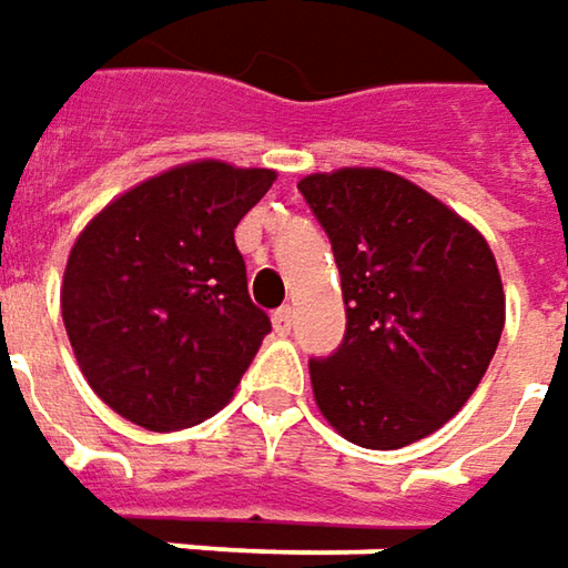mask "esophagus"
<instances>
[{"label": "esophagus", "mask_w": 568, "mask_h": 568, "mask_svg": "<svg viewBox=\"0 0 568 568\" xmlns=\"http://www.w3.org/2000/svg\"><path fill=\"white\" fill-rule=\"evenodd\" d=\"M292 324H295V311L292 308H280L276 314H273V327H276V333H288L292 331Z\"/></svg>", "instance_id": "esophagus-1"}]
</instances>
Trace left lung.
Segmentation results:
<instances>
[{"label": "left lung", "mask_w": 568, "mask_h": 568, "mask_svg": "<svg viewBox=\"0 0 568 568\" xmlns=\"http://www.w3.org/2000/svg\"><path fill=\"white\" fill-rule=\"evenodd\" d=\"M331 237L346 333L311 358L317 409L343 438L394 452L470 400L506 324L486 237L423 186L382 168L298 181Z\"/></svg>", "instance_id": "obj_1"}]
</instances>
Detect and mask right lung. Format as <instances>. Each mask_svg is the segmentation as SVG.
Returning <instances> with one entry per match:
<instances>
[{"label":"right lung","instance_id":"obj_1","mask_svg":"<svg viewBox=\"0 0 568 568\" xmlns=\"http://www.w3.org/2000/svg\"><path fill=\"white\" fill-rule=\"evenodd\" d=\"M273 181L270 168L178 164L116 196L75 237L62 324L91 390L123 419L178 432L232 400L270 333L235 229Z\"/></svg>","mask_w":568,"mask_h":568}]
</instances>
